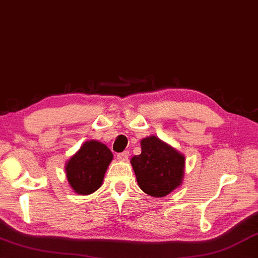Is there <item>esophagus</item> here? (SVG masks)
<instances>
[{
    "mask_svg": "<svg viewBox=\"0 0 258 258\" xmlns=\"http://www.w3.org/2000/svg\"><path fill=\"white\" fill-rule=\"evenodd\" d=\"M128 156H130L128 151H123V152L117 154V159L120 161H126L128 159Z\"/></svg>",
    "mask_w": 258,
    "mask_h": 258,
    "instance_id": "esophagus-1",
    "label": "esophagus"
}]
</instances>
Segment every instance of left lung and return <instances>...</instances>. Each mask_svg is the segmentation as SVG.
Returning a JSON list of instances; mask_svg holds the SVG:
<instances>
[{
  "label": "left lung",
  "instance_id": "obj_1",
  "mask_svg": "<svg viewBox=\"0 0 258 258\" xmlns=\"http://www.w3.org/2000/svg\"><path fill=\"white\" fill-rule=\"evenodd\" d=\"M142 152L131 160L139 187L153 198H163L180 185L185 158L157 137L141 141Z\"/></svg>",
  "mask_w": 258,
  "mask_h": 258
}]
</instances>
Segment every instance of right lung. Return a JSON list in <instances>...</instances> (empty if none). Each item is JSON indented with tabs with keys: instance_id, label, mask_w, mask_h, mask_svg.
Segmentation results:
<instances>
[{
	"instance_id": "1",
	"label": "right lung",
	"mask_w": 258,
	"mask_h": 258,
	"mask_svg": "<svg viewBox=\"0 0 258 258\" xmlns=\"http://www.w3.org/2000/svg\"><path fill=\"white\" fill-rule=\"evenodd\" d=\"M113 153L98 141H87L67 163V177L74 191L88 195L101 186Z\"/></svg>"
}]
</instances>
